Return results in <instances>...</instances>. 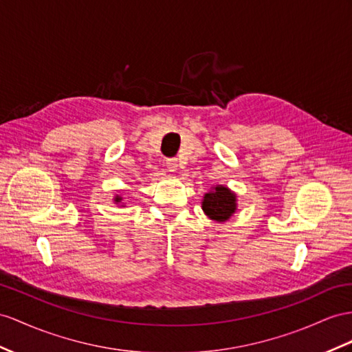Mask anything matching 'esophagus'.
Listing matches in <instances>:
<instances>
[{"label": "esophagus", "mask_w": 352, "mask_h": 352, "mask_svg": "<svg viewBox=\"0 0 352 352\" xmlns=\"http://www.w3.org/2000/svg\"><path fill=\"white\" fill-rule=\"evenodd\" d=\"M166 166H168V170L169 173H175L177 168H178V162L175 157H170L166 160Z\"/></svg>", "instance_id": "esophagus-1"}]
</instances>
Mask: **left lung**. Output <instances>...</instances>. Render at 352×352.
Here are the masks:
<instances>
[{"label":"left lung","instance_id":"obj_1","mask_svg":"<svg viewBox=\"0 0 352 352\" xmlns=\"http://www.w3.org/2000/svg\"><path fill=\"white\" fill-rule=\"evenodd\" d=\"M202 210L215 221H226L236 210V196L228 187L217 186L204 196Z\"/></svg>","mask_w":352,"mask_h":352}]
</instances>
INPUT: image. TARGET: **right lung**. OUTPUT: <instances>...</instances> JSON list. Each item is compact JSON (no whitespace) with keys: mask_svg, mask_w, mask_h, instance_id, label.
Here are the masks:
<instances>
[{"mask_svg":"<svg viewBox=\"0 0 352 352\" xmlns=\"http://www.w3.org/2000/svg\"><path fill=\"white\" fill-rule=\"evenodd\" d=\"M122 201V197L120 196H116V202H120Z\"/></svg>","mask_w":352,"mask_h":352,"instance_id":"add662e5","label":"right lung"}]
</instances>
